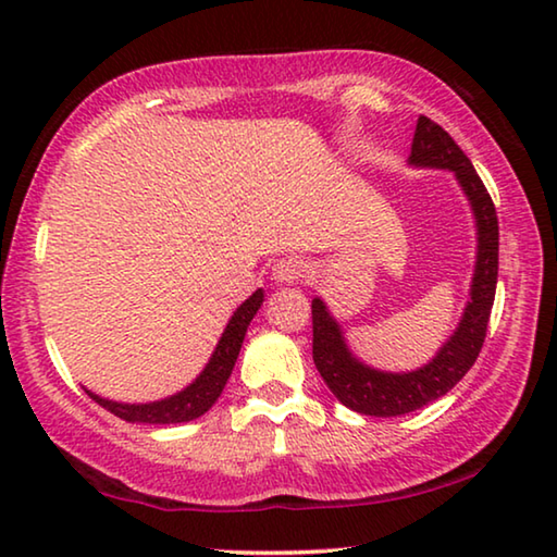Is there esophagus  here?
<instances>
[{
	"label": "esophagus",
	"instance_id": "34e87169",
	"mask_svg": "<svg viewBox=\"0 0 557 557\" xmlns=\"http://www.w3.org/2000/svg\"><path fill=\"white\" fill-rule=\"evenodd\" d=\"M272 275H275L277 282H299L301 277L309 275V265L305 260L299 258H282L275 262V268H272Z\"/></svg>",
	"mask_w": 557,
	"mask_h": 557
}]
</instances>
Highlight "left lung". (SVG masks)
<instances>
[{
    "instance_id": "obj_1",
    "label": "left lung",
    "mask_w": 557,
    "mask_h": 557,
    "mask_svg": "<svg viewBox=\"0 0 557 557\" xmlns=\"http://www.w3.org/2000/svg\"><path fill=\"white\" fill-rule=\"evenodd\" d=\"M410 164L455 172L476 219V265L469 292L471 301L457 332L449 336V342L440 348V354L428 366L412 373H383L356 361L346 348L342 329L334 322V317H329L324 301H312V356L317 371L322 373L329 391L346 408L361 414H375V418H393V414L420 410L422 405L442 398L465 379V373L474 366L484 346L496 295L498 219L492 196L479 178L476 169L471 166L469 157L449 137V132L430 117L420 115L412 137Z\"/></svg>"
}]
</instances>
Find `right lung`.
I'll return each mask as SVG.
<instances>
[{"label":"right lung","instance_id":"right-lung-1","mask_svg":"<svg viewBox=\"0 0 557 557\" xmlns=\"http://www.w3.org/2000/svg\"><path fill=\"white\" fill-rule=\"evenodd\" d=\"M262 305V289L252 292V297H248L243 305L235 309V314L231 317L228 326L221 336L219 346L211 356L209 366H206L203 373L196 379L188 388L182 393L172 395V398L157 400V403H145V405H127V403H115V400H106L100 395L86 391L92 400L102 408L110 410L112 414H117L120 420L127 422H147V425H174V422H188L196 420L199 414H203L211 405L219 400V395L223 391L225 381L235 366V358L240 354L245 332H248L250 319L256 317V312Z\"/></svg>","mask_w":557,"mask_h":557}]
</instances>
